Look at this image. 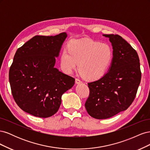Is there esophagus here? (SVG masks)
Wrapping results in <instances>:
<instances>
[{
    "label": "esophagus",
    "mask_w": 150,
    "mask_h": 150,
    "mask_svg": "<svg viewBox=\"0 0 150 150\" xmlns=\"http://www.w3.org/2000/svg\"><path fill=\"white\" fill-rule=\"evenodd\" d=\"M75 81H76V84H80V83H82V81H81L79 78H76Z\"/></svg>",
    "instance_id": "esophagus-1"
}]
</instances>
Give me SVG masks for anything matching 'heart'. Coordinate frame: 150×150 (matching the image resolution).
<instances>
[{"label":"heart","instance_id":"b5f03b06","mask_svg":"<svg viewBox=\"0 0 150 150\" xmlns=\"http://www.w3.org/2000/svg\"><path fill=\"white\" fill-rule=\"evenodd\" d=\"M113 58L112 47L106 43L91 39L76 40L67 45L61 54L60 64L67 74L78 66L84 78L98 80L106 74Z\"/></svg>","mask_w":150,"mask_h":150}]
</instances>
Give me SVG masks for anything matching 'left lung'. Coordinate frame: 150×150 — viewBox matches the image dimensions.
Segmentation results:
<instances>
[{
	"label": "left lung",
	"mask_w": 150,
	"mask_h": 150,
	"mask_svg": "<svg viewBox=\"0 0 150 150\" xmlns=\"http://www.w3.org/2000/svg\"><path fill=\"white\" fill-rule=\"evenodd\" d=\"M109 38L113 58L109 72L88 83L89 95L85 103L88 114L98 120L107 119L128 109L136 97L142 72L137 52L117 34Z\"/></svg>",
	"instance_id": "obj_1"
}]
</instances>
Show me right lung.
Listing matches in <instances>:
<instances>
[{
  "instance_id": "obj_1",
  "label": "right lung",
  "mask_w": 150,
  "mask_h": 150,
  "mask_svg": "<svg viewBox=\"0 0 150 150\" xmlns=\"http://www.w3.org/2000/svg\"><path fill=\"white\" fill-rule=\"evenodd\" d=\"M66 37L65 33L35 35L17 50L8 74L11 92L17 105L29 114L54 115L62 95L74 84V78L54 67Z\"/></svg>"
}]
</instances>
